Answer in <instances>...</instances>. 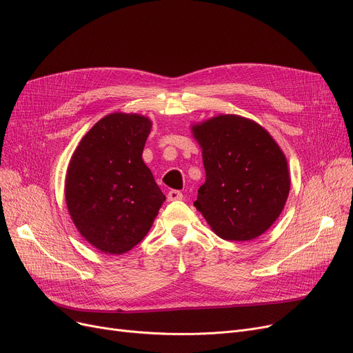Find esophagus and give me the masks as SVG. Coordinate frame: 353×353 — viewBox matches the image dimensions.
I'll return each mask as SVG.
<instances>
[{
	"label": "esophagus",
	"mask_w": 353,
	"mask_h": 353,
	"mask_svg": "<svg viewBox=\"0 0 353 353\" xmlns=\"http://www.w3.org/2000/svg\"><path fill=\"white\" fill-rule=\"evenodd\" d=\"M183 199V193L179 190H170L167 193V200L169 201H176V200H181Z\"/></svg>",
	"instance_id": "obj_1"
}]
</instances>
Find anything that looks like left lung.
<instances>
[{
    "instance_id": "1",
    "label": "left lung",
    "mask_w": 353,
    "mask_h": 353,
    "mask_svg": "<svg viewBox=\"0 0 353 353\" xmlns=\"http://www.w3.org/2000/svg\"><path fill=\"white\" fill-rule=\"evenodd\" d=\"M206 181L196 209L225 240H252L282 213L290 190L286 156L261 124L220 114L192 125Z\"/></svg>"
}]
</instances>
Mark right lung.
Returning <instances> with one entry per match:
<instances>
[{
	"instance_id": "1",
	"label": "right lung",
	"mask_w": 353,
	"mask_h": 353,
	"mask_svg": "<svg viewBox=\"0 0 353 353\" xmlns=\"http://www.w3.org/2000/svg\"><path fill=\"white\" fill-rule=\"evenodd\" d=\"M150 130L148 117L111 113L90 128L70 160L68 213L104 253L121 254L140 243L165 200L141 157Z\"/></svg>"
}]
</instances>
